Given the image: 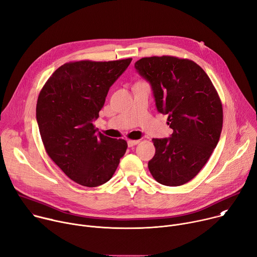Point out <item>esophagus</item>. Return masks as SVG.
<instances>
[{
	"label": "esophagus",
	"instance_id": "obj_1",
	"mask_svg": "<svg viewBox=\"0 0 257 257\" xmlns=\"http://www.w3.org/2000/svg\"><path fill=\"white\" fill-rule=\"evenodd\" d=\"M127 142H128V146H129V148H132V146L137 145V144L140 142V140H131V139H129Z\"/></svg>",
	"mask_w": 257,
	"mask_h": 257
}]
</instances>
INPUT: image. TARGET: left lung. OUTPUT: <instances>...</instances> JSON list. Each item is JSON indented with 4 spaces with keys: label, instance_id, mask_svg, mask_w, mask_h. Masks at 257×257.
<instances>
[{
    "label": "left lung",
    "instance_id": "1",
    "mask_svg": "<svg viewBox=\"0 0 257 257\" xmlns=\"http://www.w3.org/2000/svg\"><path fill=\"white\" fill-rule=\"evenodd\" d=\"M154 90L157 108L168 115L169 138H154L149 169L166 186L192 180L207 163L223 128V105L204 70L189 59L145 57L135 63Z\"/></svg>",
    "mask_w": 257,
    "mask_h": 257
}]
</instances>
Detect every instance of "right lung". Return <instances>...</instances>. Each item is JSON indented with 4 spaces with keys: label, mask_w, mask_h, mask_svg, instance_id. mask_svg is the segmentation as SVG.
Wrapping results in <instances>:
<instances>
[{
    "label": "right lung",
    "mask_w": 257,
    "mask_h": 257,
    "mask_svg": "<svg viewBox=\"0 0 257 257\" xmlns=\"http://www.w3.org/2000/svg\"><path fill=\"white\" fill-rule=\"evenodd\" d=\"M131 61L66 63L53 73L39 94L36 120L45 150L79 185L96 187L107 182L126 153V140L97 134L92 122L109 87Z\"/></svg>",
    "instance_id": "right-lung-1"
}]
</instances>
